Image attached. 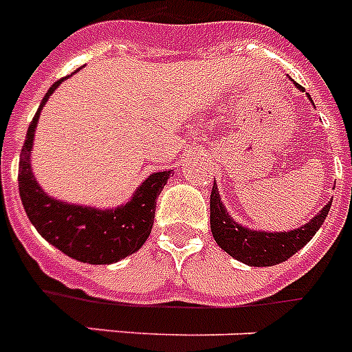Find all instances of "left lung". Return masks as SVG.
<instances>
[{
  "mask_svg": "<svg viewBox=\"0 0 352 352\" xmlns=\"http://www.w3.org/2000/svg\"><path fill=\"white\" fill-rule=\"evenodd\" d=\"M300 92L304 88L296 85ZM311 101V96L307 94ZM313 102V101H311ZM331 199L322 210L316 213L309 222L304 226L295 228L289 231H262L251 230L248 226L239 224L233 221V217L228 213L226 206L221 201V193L217 188V182H213V190L210 197V224L213 239L222 250L236 258L242 264H248L251 267H270L298 253L307 242L315 236L320 226L327 219V213L331 210Z\"/></svg>",
  "mask_w": 352,
  "mask_h": 352,
  "instance_id": "left-lung-1",
  "label": "left lung"
}]
</instances>
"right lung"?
<instances>
[{"label":"right lung","mask_w":352,"mask_h":352,"mask_svg":"<svg viewBox=\"0 0 352 352\" xmlns=\"http://www.w3.org/2000/svg\"><path fill=\"white\" fill-rule=\"evenodd\" d=\"M65 79L68 77H63L48 88L28 126L19 159V197L28 221L48 244L77 262L94 265L116 264L133 255L148 241L155 219L157 197L161 195L173 170L151 173L133 191L130 201L117 208L72 204L48 195L32 173L30 155L43 107Z\"/></svg>","instance_id":"right-lung-1"}]
</instances>
